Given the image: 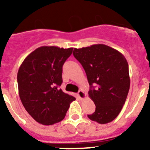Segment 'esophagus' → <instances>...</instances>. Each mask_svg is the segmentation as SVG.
Returning a JSON list of instances; mask_svg holds the SVG:
<instances>
[{"label":"esophagus","mask_w":150,"mask_h":150,"mask_svg":"<svg viewBox=\"0 0 150 150\" xmlns=\"http://www.w3.org/2000/svg\"><path fill=\"white\" fill-rule=\"evenodd\" d=\"M78 97H79L81 99H84L85 98H86V93H85L82 90H81V91H78Z\"/></svg>","instance_id":"esophagus-1"}]
</instances>
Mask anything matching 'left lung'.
Here are the masks:
<instances>
[{"label": "left lung", "mask_w": 150, "mask_h": 150, "mask_svg": "<svg viewBox=\"0 0 150 150\" xmlns=\"http://www.w3.org/2000/svg\"><path fill=\"white\" fill-rule=\"evenodd\" d=\"M73 55L82 64L91 86L90 99L96 110L88 117L100 124L114 120L121 111L130 88L126 59L116 49L104 44L74 48ZM93 84H96L94 89Z\"/></svg>", "instance_id": "1"}]
</instances>
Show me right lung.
I'll list each match as a JSON object with an SVG mask.
<instances>
[{
    "mask_svg": "<svg viewBox=\"0 0 150 150\" xmlns=\"http://www.w3.org/2000/svg\"><path fill=\"white\" fill-rule=\"evenodd\" d=\"M73 48L41 46L25 59L19 68V95L35 120L50 125L63 120L75 98L62 91V66Z\"/></svg>",
    "mask_w": 150,
    "mask_h": 150,
    "instance_id": "obj_1",
    "label": "right lung"
}]
</instances>
